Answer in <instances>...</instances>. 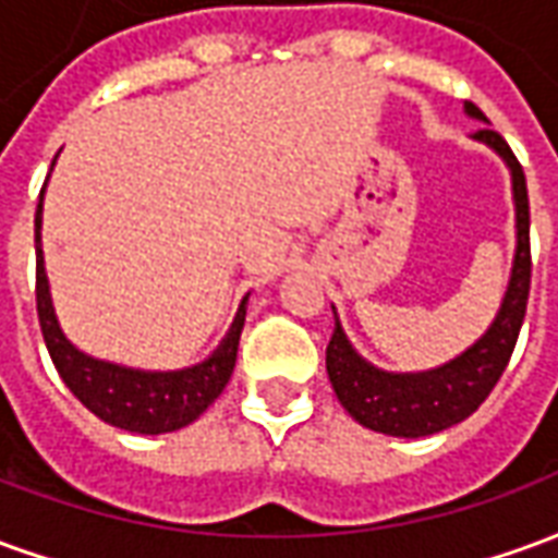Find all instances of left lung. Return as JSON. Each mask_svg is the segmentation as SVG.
Masks as SVG:
<instances>
[{
    "mask_svg": "<svg viewBox=\"0 0 558 558\" xmlns=\"http://www.w3.org/2000/svg\"><path fill=\"white\" fill-rule=\"evenodd\" d=\"M466 113L487 122V116L472 101H466ZM475 140H484L487 146L496 148L508 160L511 179H514L517 256L505 302L490 331L472 350H466L445 367L427 371V374L376 371L352 350L350 340L343 338V331L335 323V335L326 347L328 379H331V388L343 403V410L371 430L388 433V436H427V433H439L457 421H463L478 410L493 386L499 383V376L511 362L517 338H520V326L526 316L529 283H532L526 175L499 131L481 128L475 131Z\"/></svg>",
    "mask_w": 558,
    "mask_h": 558,
    "instance_id": "obj_1",
    "label": "left lung"
}]
</instances>
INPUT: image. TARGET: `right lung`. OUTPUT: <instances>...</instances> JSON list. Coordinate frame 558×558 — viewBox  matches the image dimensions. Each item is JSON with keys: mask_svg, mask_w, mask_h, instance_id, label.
<instances>
[{"mask_svg": "<svg viewBox=\"0 0 558 558\" xmlns=\"http://www.w3.org/2000/svg\"><path fill=\"white\" fill-rule=\"evenodd\" d=\"M244 302L235 314L230 335L220 340L218 350L211 352L206 362L187 367V371L143 374V371L89 359L68 343L62 328L56 323L47 275H44L41 199H38V211H35V304H38L44 343H47V352H50L62 383L74 391V398L113 427L131 433H170L199 418L230 383L244 328Z\"/></svg>", "mask_w": 558, "mask_h": 558, "instance_id": "add662e5", "label": "right lung"}]
</instances>
